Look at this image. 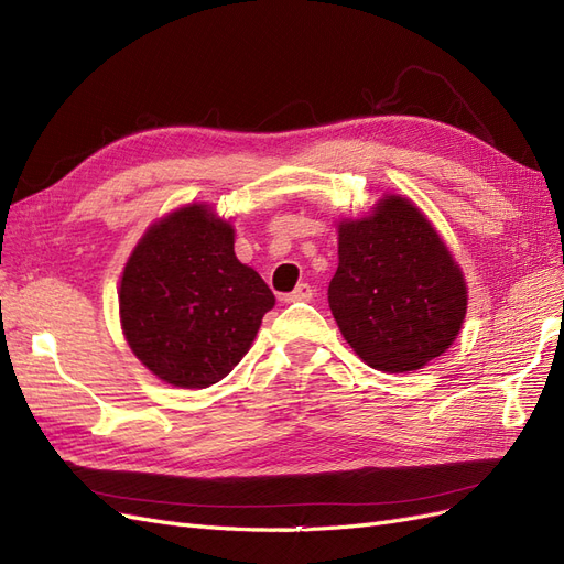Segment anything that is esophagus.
Wrapping results in <instances>:
<instances>
[{
    "label": "esophagus",
    "instance_id": "esophagus-1",
    "mask_svg": "<svg viewBox=\"0 0 564 564\" xmlns=\"http://www.w3.org/2000/svg\"><path fill=\"white\" fill-rule=\"evenodd\" d=\"M313 299V286L311 284H299L292 294H286L284 301L286 303H296V301H311Z\"/></svg>",
    "mask_w": 564,
    "mask_h": 564
}]
</instances>
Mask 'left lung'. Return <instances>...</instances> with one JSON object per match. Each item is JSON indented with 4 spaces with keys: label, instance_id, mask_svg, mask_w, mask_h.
Returning a JSON list of instances; mask_svg holds the SVG:
<instances>
[{
    "label": "left lung",
    "instance_id": "1",
    "mask_svg": "<svg viewBox=\"0 0 564 564\" xmlns=\"http://www.w3.org/2000/svg\"><path fill=\"white\" fill-rule=\"evenodd\" d=\"M468 289L449 249L412 202L386 195L371 216L340 220L329 308L340 334L381 371H414L445 352Z\"/></svg>",
    "mask_w": 564,
    "mask_h": 564
}]
</instances>
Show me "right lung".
I'll list each match as a JSON object with an SVG mask.
<instances>
[{"label": "right lung", "mask_w": 564, "mask_h": 564, "mask_svg": "<svg viewBox=\"0 0 564 564\" xmlns=\"http://www.w3.org/2000/svg\"><path fill=\"white\" fill-rule=\"evenodd\" d=\"M272 305L259 272L237 261L232 226L207 204H187L152 226L119 284V319L133 355L178 388L226 379Z\"/></svg>", "instance_id": "1"}]
</instances>
